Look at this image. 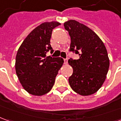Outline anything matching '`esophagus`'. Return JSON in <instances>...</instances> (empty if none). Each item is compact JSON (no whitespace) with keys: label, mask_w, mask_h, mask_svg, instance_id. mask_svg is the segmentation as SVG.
Returning a JSON list of instances; mask_svg holds the SVG:
<instances>
[{"label":"esophagus","mask_w":121,"mask_h":121,"mask_svg":"<svg viewBox=\"0 0 121 121\" xmlns=\"http://www.w3.org/2000/svg\"><path fill=\"white\" fill-rule=\"evenodd\" d=\"M67 63H68V59H64V63L65 64H67Z\"/></svg>","instance_id":"34e87169"}]
</instances>
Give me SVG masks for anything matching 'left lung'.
Returning a JSON list of instances; mask_svg holds the SVG:
<instances>
[{
  "instance_id": "8db88e82",
  "label": "left lung",
  "mask_w": 121,
  "mask_h": 121,
  "mask_svg": "<svg viewBox=\"0 0 121 121\" xmlns=\"http://www.w3.org/2000/svg\"><path fill=\"white\" fill-rule=\"evenodd\" d=\"M71 37L70 50L79 55L78 60L69 59L73 69L69 85L74 92L89 96L98 91L104 84L109 67L106 48L96 33L75 20L64 23Z\"/></svg>"
}]
</instances>
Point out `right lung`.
Listing matches in <instances>:
<instances>
[{
	"label": "right lung",
	"mask_w": 121,
	"mask_h": 121,
	"mask_svg": "<svg viewBox=\"0 0 121 121\" xmlns=\"http://www.w3.org/2000/svg\"><path fill=\"white\" fill-rule=\"evenodd\" d=\"M61 23L43 22L32 30L18 49L15 71L22 87L28 93L42 96L52 88L55 78L63 64L61 58L47 56L50 45L52 30Z\"/></svg>",
	"instance_id": "1"
}]
</instances>
